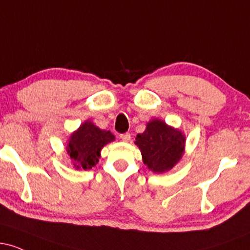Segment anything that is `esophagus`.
Segmentation results:
<instances>
[{
    "mask_svg": "<svg viewBox=\"0 0 250 250\" xmlns=\"http://www.w3.org/2000/svg\"><path fill=\"white\" fill-rule=\"evenodd\" d=\"M120 137H121V140L123 142H129L131 140V136H130V134H129V133H123V134L120 135Z\"/></svg>",
    "mask_w": 250,
    "mask_h": 250,
    "instance_id": "obj_1",
    "label": "esophagus"
}]
</instances>
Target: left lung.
I'll list each match as a JSON object with an SVG mask.
<instances>
[{"label":"left lung","mask_w":250,"mask_h":250,"mask_svg":"<svg viewBox=\"0 0 250 250\" xmlns=\"http://www.w3.org/2000/svg\"><path fill=\"white\" fill-rule=\"evenodd\" d=\"M135 143L141 150L143 163L155 173H165L182 157L186 139L180 130L153 120L142 134L137 135Z\"/></svg>","instance_id":"1"}]
</instances>
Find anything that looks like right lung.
<instances>
[{"instance_id":"add662e5","label":"right lung","mask_w":250,"mask_h":250,"mask_svg":"<svg viewBox=\"0 0 250 250\" xmlns=\"http://www.w3.org/2000/svg\"><path fill=\"white\" fill-rule=\"evenodd\" d=\"M115 136L107 130H101L91 122H84L70 136L67 151L77 169H91L99 162L101 149Z\"/></svg>"}]
</instances>
